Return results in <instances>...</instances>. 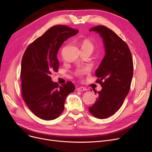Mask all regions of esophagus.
<instances>
[{"label": "esophagus", "mask_w": 152, "mask_h": 152, "mask_svg": "<svg viewBox=\"0 0 152 152\" xmlns=\"http://www.w3.org/2000/svg\"><path fill=\"white\" fill-rule=\"evenodd\" d=\"M77 91H87V89L86 87H79L77 89Z\"/></svg>", "instance_id": "34e87169"}]
</instances>
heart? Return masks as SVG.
<instances>
[{"label":"heart","instance_id":"heart-1","mask_svg":"<svg viewBox=\"0 0 152 152\" xmlns=\"http://www.w3.org/2000/svg\"><path fill=\"white\" fill-rule=\"evenodd\" d=\"M81 49L82 50H93L94 45L89 41V39H84L81 43ZM89 71V68L88 67H83L79 69L77 72L76 75L78 76H81L87 74Z\"/></svg>","mask_w":152,"mask_h":152}]
</instances>
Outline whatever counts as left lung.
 <instances>
[{"label": "left lung", "mask_w": 152, "mask_h": 152, "mask_svg": "<svg viewBox=\"0 0 152 152\" xmlns=\"http://www.w3.org/2000/svg\"><path fill=\"white\" fill-rule=\"evenodd\" d=\"M89 31L102 37L105 55L95 72L102 89L89 110L95 118L105 119L120 108L129 92L133 76L132 55L126 42L109 28L100 25Z\"/></svg>", "instance_id": "left-lung-1"}]
</instances>
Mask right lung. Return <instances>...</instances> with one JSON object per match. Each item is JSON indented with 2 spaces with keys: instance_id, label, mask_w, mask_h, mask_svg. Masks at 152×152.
Listing matches in <instances>:
<instances>
[{
  "instance_id": "add662e5",
  "label": "right lung",
  "mask_w": 152,
  "mask_h": 152,
  "mask_svg": "<svg viewBox=\"0 0 152 152\" xmlns=\"http://www.w3.org/2000/svg\"><path fill=\"white\" fill-rule=\"evenodd\" d=\"M77 29L55 26L31 43L24 53L21 66L22 96L36 116L44 120L58 118L67 95L75 87L70 81L58 86L50 75L57 72L58 51L63 42L78 33Z\"/></svg>"
}]
</instances>
